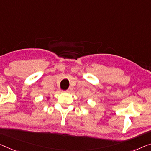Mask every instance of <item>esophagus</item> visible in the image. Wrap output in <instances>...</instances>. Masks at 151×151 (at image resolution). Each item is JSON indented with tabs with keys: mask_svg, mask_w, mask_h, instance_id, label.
<instances>
[{
	"mask_svg": "<svg viewBox=\"0 0 151 151\" xmlns=\"http://www.w3.org/2000/svg\"><path fill=\"white\" fill-rule=\"evenodd\" d=\"M72 91V89L71 88H68V89L66 90V92H67V93H70V92Z\"/></svg>",
	"mask_w": 151,
	"mask_h": 151,
	"instance_id": "1",
	"label": "esophagus"
}]
</instances>
